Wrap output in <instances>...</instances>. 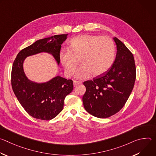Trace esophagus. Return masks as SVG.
Returning a JSON list of instances; mask_svg holds the SVG:
<instances>
[{
    "mask_svg": "<svg viewBox=\"0 0 156 156\" xmlns=\"http://www.w3.org/2000/svg\"><path fill=\"white\" fill-rule=\"evenodd\" d=\"M81 81H73V85L74 86H76V85H77V84H81Z\"/></svg>",
    "mask_w": 156,
    "mask_h": 156,
    "instance_id": "obj_1",
    "label": "esophagus"
}]
</instances>
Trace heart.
<instances>
[{
  "mask_svg": "<svg viewBox=\"0 0 156 156\" xmlns=\"http://www.w3.org/2000/svg\"><path fill=\"white\" fill-rule=\"evenodd\" d=\"M115 46L107 36L81 35L73 38L69 49L60 51L59 58L65 75L73 76L79 63L81 65L76 73L79 79H86L105 73L114 64Z\"/></svg>",
  "mask_w": 156,
  "mask_h": 156,
  "instance_id": "b5f03b06",
  "label": "heart"
}]
</instances>
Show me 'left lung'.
Masks as SVG:
<instances>
[{"instance_id":"left-lung-1","label":"left lung","mask_w":156,"mask_h":156,"mask_svg":"<svg viewBox=\"0 0 156 156\" xmlns=\"http://www.w3.org/2000/svg\"><path fill=\"white\" fill-rule=\"evenodd\" d=\"M117 55L113 65L105 73L83 83L85 110L92 115L105 119L119 112L126 102L136 80V66L133 54L118 38Z\"/></svg>"}]
</instances>
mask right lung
<instances>
[{
    "label": "right lung",
    "instance_id": "1",
    "mask_svg": "<svg viewBox=\"0 0 156 156\" xmlns=\"http://www.w3.org/2000/svg\"><path fill=\"white\" fill-rule=\"evenodd\" d=\"M67 34H58L36 41L31 46L22 49L13 62L11 84L12 90L19 102L31 117L42 120L55 118L63 110L64 99L73 90L72 80L56 76L44 83L30 81L25 75L23 63L25 58L42 52L51 54L58 64L61 44Z\"/></svg>",
    "mask_w": 156,
    "mask_h": 156
}]
</instances>
